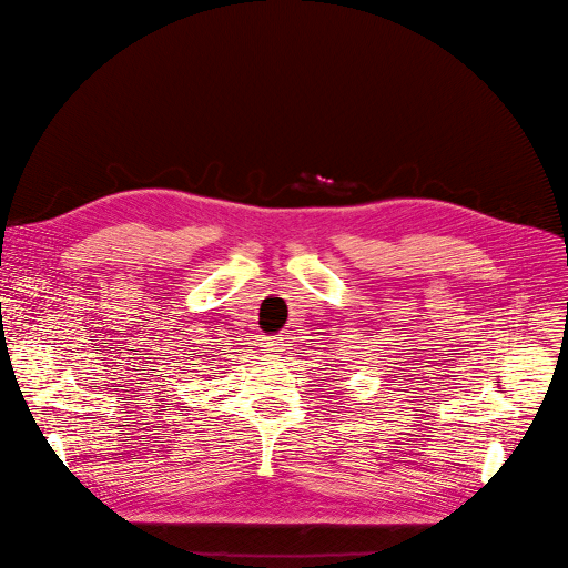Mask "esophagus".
Returning a JSON list of instances; mask_svg holds the SVG:
<instances>
[{
	"instance_id": "obj_1",
	"label": "esophagus",
	"mask_w": 568,
	"mask_h": 568,
	"mask_svg": "<svg viewBox=\"0 0 568 568\" xmlns=\"http://www.w3.org/2000/svg\"><path fill=\"white\" fill-rule=\"evenodd\" d=\"M263 348H265L267 353L276 355V353H281V342H278V339H263Z\"/></svg>"
}]
</instances>
